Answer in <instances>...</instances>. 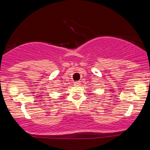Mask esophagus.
I'll list each match as a JSON object with an SVG mask.
<instances>
[{
	"mask_svg": "<svg viewBox=\"0 0 150 150\" xmlns=\"http://www.w3.org/2000/svg\"><path fill=\"white\" fill-rule=\"evenodd\" d=\"M80 82H79V81H75V82H74V85H75V86L80 85Z\"/></svg>",
	"mask_w": 150,
	"mask_h": 150,
	"instance_id": "1",
	"label": "esophagus"
}]
</instances>
